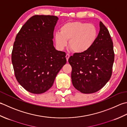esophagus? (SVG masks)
<instances>
[{
    "label": "esophagus",
    "instance_id": "34e87169",
    "mask_svg": "<svg viewBox=\"0 0 127 127\" xmlns=\"http://www.w3.org/2000/svg\"><path fill=\"white\" fill-rule=\"evenodd\" d=\"M69 54H66V60H67V61H68V59H69Z\"/></svg>",
    "mask_w": 127,
    "mask_h": 127
}]
</instances>
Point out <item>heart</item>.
Segmentation results:
<instances>
[{
	"mask_svg": "<svg viewBox=\"0 0 127 127\" xmlns=\"http://www.w3.org/2000/svg\"><path fill=\"white\" fill-rule=\"evenodd\" d=\"M98 37V30L94 25L80 21L69 22L62 26L60 33L55 35L57 47L63 49L69 40V48L78 54L86 52L91 48Z\"/></svg>",
	"mask_w": 127,
	"mask_h": 127,
	"instance_id": "heart-1",
	"label": "heart"
}]
</instances>
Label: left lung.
Instances as JSON below:
<instances>
[{
	"mask_svg": "<svg viewBox=\"0 0 127 127\" xmlns=\"http://www.w3.org/2000/svg\"><path fill=\"white\" fill-rule=\"evenodd\" d=\"M114 59L112 39L107 28L100 22L99 34L92 47L85 53H74L68 59L74 87L84 94L99 91L111 78Z\"/></svg>",
	"mask_w": 127,
	"mask_h": 127,
	"instance_id": "1",
	"label": "left lung"
}]
</instances>
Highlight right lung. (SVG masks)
<instances>
[{
	"instance_id": "right-lung-1",
	"label": "right lung",
	"mask_w": 127,
	"mask_h": 127,
	"mask_svg": "<svg viewBox=\"0 0 127 127\" xmlns=\"http://www.w3.org/2000/svg\"><path fill=\"white\" fill-rule=\"evenodd\" d=\"M58 17L34 15L17 33L11 61L15 77L27 91L42 94L53 86L56 76L66 63V53L53 45Z\"/></svg>"
}]
</instances>
